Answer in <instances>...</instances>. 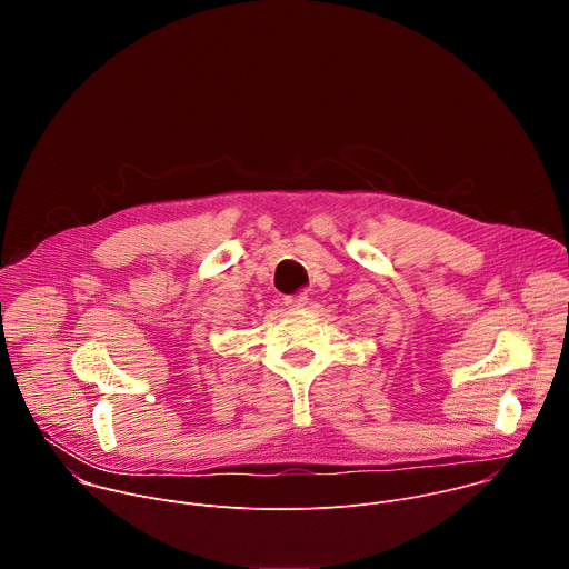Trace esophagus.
<instances>
[{
    "label": "esophagus",
    "mask_w": 569,
    "mask_h": 569,
    "mask_svg": "<svg viewBox=\"0 0 569 569\" xmlns=\"http://www.w3.org/2000/svg\"><path fill=\"white\" fill-rule=\"evenodd\" d=\"M283 303L288 306V308H303L306 303H308V295L306 292H297V295H288L286 299H283Z\"/></svg>",
    "instance_id": "34e87169"
}]
</instances>
